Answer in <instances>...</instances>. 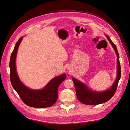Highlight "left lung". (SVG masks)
Masks as SVG:
<instances>
[{"label": "left lung", "instance_id": "1", "mask_svg": "<svg viewBox=\"0 0 130 130\" xmlns=\"http://www.w3.org/2000/svg\"><path fill=\"white\" fill-rule=\"evenodd\" d=\"M109 42L115 49L117 56V76L116 79L112 87L106 91L99 92L92 91L81 82L74 77L72 80L74 82L76 89V94L78 100L81 103L85 105H95L103 104L108 101L115 95L118 85L121 77V67L119 62V55L117 48L114 43L107 35H106Z\"/></svg>", "mask_w": 130, "mask_h": 130}]
</instances>
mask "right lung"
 <instances>
[{"mask_svg": "<svg viewBox=\"0 0 130 130\" xmlns=\"http://www.w3.org/2000/svg\"><path fill=\"white\" fill-rule=\"evenodd\" d=\"M22 40V37L19 39L10 57V80L12 86L26 105L40 108L50 107L57 101L58 87L66 79V75L64 73L53 78L44 88L40 90L31 89L26 87L19 78L15 68V58L19 45Z\"/></svg>", "mask_w": 130, "mask_h": 130, "instance_id": "add662e5", "label": "right lung"}]
</instances>
